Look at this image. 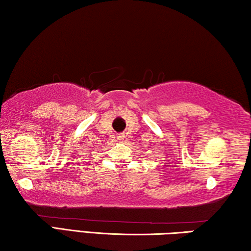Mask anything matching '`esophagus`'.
<instances>
[{
	"label": "esophagus",
	"instance_id": "1",
	"mask_svg": "<svg viewBox=\"0 0 251 251\" xmlns=\"http://www.w3.org/2000/svg\"><path fill=\"white\" fill-rule=\"evenodd\" d=\"M118 140H119V141L124 140V135H118Z\"/></svg>",
	"mask_w": 251,
	"mask_h": 251
}]
</instances>
